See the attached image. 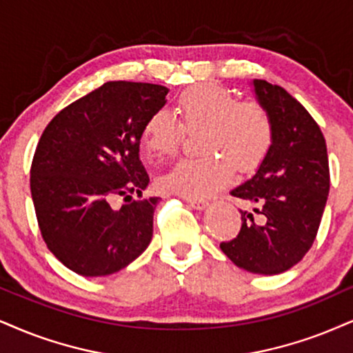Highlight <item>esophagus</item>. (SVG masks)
Masks as SVG:
<instances>
[{
    "mask_svg": "<svg viewBox=\"0 0 353 353\" xmlns=\"http://www.w3.org/2000/svg\"><path fill=\"white\" fill-rule=\"evenodd\" d=\"M185 199H186V203H188L191 208H194V210H199V211L204 210V208H206L208 204H210V203L206 201V199H194V198H185Z\"/></svg>",
    "mask_w": 353,
    "mask_h": 353,
    "instance_id": "esophagus-1",
    "label": "esophagus"
}]
</instances>
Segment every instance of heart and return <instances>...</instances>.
<instances>
[{
	"label": "heart",
	"mask_w": 353,
	"mask_h": 353,
	"mask_svg": "<svg viewBox=\"0 0 353 353\" xmlns=\"http://www.w3.org/2000/svg\"><path fill=\"white\" fill-rule=\"evenodd\" d=\"M180 121L167 110H157L145 121L142 143L152 157L176 154L188 132H204V159L183 160L160 183L170 193L201 199L232 180L234 167L250 172L262 163L273 143V124L256 101H239L228 88L204 83L188 88L176 99Z\"/></svg>",
	"instance_id": "obj_1"
}]
</instances>
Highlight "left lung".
Segmentation results:
<instances>
[{
  "mask_svg": "<svg viewBox=\"0 0 353 353\" xmlns=\"http://www.w3.org/2000/svg\"><path fill=\"white\" fill-rule=\"evenodd\" d=\"M255 97L273 124V143L250 180L230 194L252 208L221 250L237 267L278 275L296 265L314 242L330 176L325 139L312 116L285 88L254 80Z\"/></svg>",
  "mask_w": 353,
  "mask_h": 353,
  "instance_id": "1",
  "label": "left lung"
}]
</instances>
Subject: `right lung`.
Wrapping results in <instances>:
<instances>
[{"label": "right lung", "instance_id": "1", "mask_svg": "<svg viewBox=\"0 0 353 353\" xmlns=\"http://www.w3.org/2000/svg\"><path fill=\"white\" fill-rule=\"evenodd\" d=\"M168 90L108 81L77 99L43 129L30 165V194L49 250L83 276L128 267L154 234L159 198H139L149 175L139 159L145 121L162 110ZM117 196L125 201L112 210Z\"/></svg>", "mask_w": 353, "mask_h": 353}]
</instances>
